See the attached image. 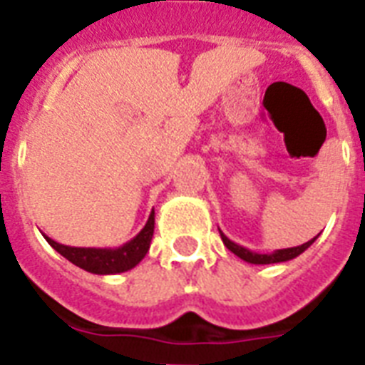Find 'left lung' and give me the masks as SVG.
<instances>
[{
	"instance_id": "8db88e82",
	"label": "left lung",
	"mask_w": 365,
	"mask_h": 365,
	"mask_svg": "<svg viewBox=\"0 0 365 365\" xmlns=\"http://www.w3.org/2000/svg\"><path fill=\"white\" fill-rule=\"evenodd\" d=\"M220 235H222L223 244H225V246H227V248L231 250L235 255H239L240 259L248 261V263H254V265H269V263H282V261L294 259V257H297V255L303 254V252H305V250L318 239V235H317L314 239H311L309 242H305V244H301V246L274 250L272 254H257V252H252V250L244 248V246H240V244H237V242H233L231 239H227V237H225L222 231H220Z\"/></svg>"
}]
</instances>
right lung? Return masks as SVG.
Here are the masks:
<instances>
[{
	"mask_svg": "<svg viewBox=\"0 0 365 365\" xmlns=\"http://www.w3.org/2000/svg\"><path fill=\"white\" fill-rule=\"evenodd\" d=\"M153 229L155 212H151L142 231L119 248H76V246H66V244L48 239L47 235H43V237L60 255H64L73 265L94 272V274H117V272L130 271L145 257L149 244L153 239Z\"/></svg>",
	"mask_w": 365,
	"mask_h": 365,
	"instance_id": "obj_1",
	"label": "right lung"
}]
</instances>
